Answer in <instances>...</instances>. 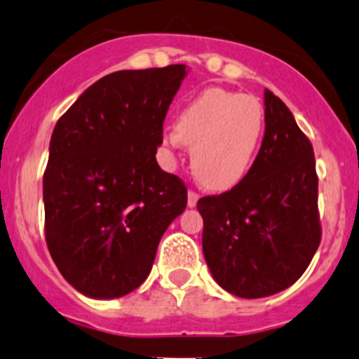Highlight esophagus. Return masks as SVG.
Segmentation results:
<instances>
[{"label":"esophagus","mask_w":359,"mask_h":359,"mask_svg":"<svg viewBox=\"0 0 359 359\" xmlns=\"http://www.w3.org/2000/svg\"><path fill=\"white\" fill-rule=\"evenodd\" d=\"M198 199H199L198 192H194V191L187 192V206H189V208H194V206L198 205Z\"/></svg>","instance_id":"esophagus-1"}]
</instances>
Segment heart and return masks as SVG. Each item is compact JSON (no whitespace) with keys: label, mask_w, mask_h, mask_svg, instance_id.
<instances>
[{"label":"heart","mask_w":359,"mask_h":359,"mask_svg":"<svg viewBox=\"0 0 359 359\" xmlns=\"http://www.w3.org/2000/svg\"><path fill=\"white\" fill-rule=\"evenodd\" d=\"M263 130L265 111L256 97L208 89L182 108L175 130L163 134V148L173 151L189 144L199 182L211 191H227L251 172Z\"/></svg>","instance_id":"heart-1"}]
</instances>
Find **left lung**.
<instances>
[{"instance_id": "left-lung-1", "label": "left lung", "mask_w": 359, "mask_h": 359, "mask_svg": "<svg viewBox=\"0 0 359 359\" xmlns=\"http://www.w3.org/2000/svg\"><path fill=\"white\" fill-rule=\"evenodd\" d=\"M215 282L258 299L290 287L322 239L315 154L292 113L265 89V137L246 179L198 201Z\"/></svg>"}]
</instances>
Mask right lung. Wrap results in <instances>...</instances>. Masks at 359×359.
I'll list each match as a JSON object with an SVG mask.
<instances>
[{
  "label": "right lung",
  "mask_w": 359,
  "mask_h": 359,
  "mask_svg": "<svg viewBox=\"0 0 359 359\" xmlns=\"http://www.w3.org/2000/svg\"><path fill=\"white\" fill-rule=\"evenodd\" d=\"M186 75V65L113 72L56 122L43 177L46 244L84 296L113 299L137 289L161 236L186 210V186L154 156Z\"/></svg>",
  "instance_id": "obj_1"
}]
</instances>
